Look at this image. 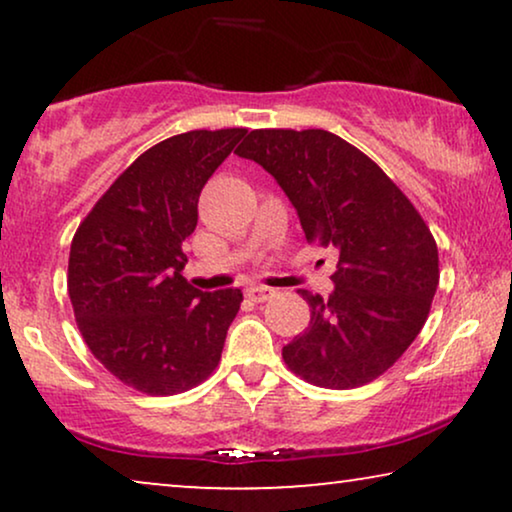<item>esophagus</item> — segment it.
I'll use <instances>...</instances> for the list:
<instances>
[{"instance_id":"esophagus-1","label":"esophagus","mask_w":512,"mask_h":512,"mask_svg":"<svg viewBox=\"0 0 512 512\" xmlns=\"http://www.w3.org/2000/svg\"><path fill=\"white\" fill-rule=\"evenodd\" d=\"M272 296H275V291L268 289V286H251V289H247V298L254 300V303H265Z\"/></svg>"}]
</instances>
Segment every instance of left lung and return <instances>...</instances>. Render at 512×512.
<instances>
[{
  "mask_svg": "<svg viewBox=\"0 0 512 512\" xmlns=\"http://www.w3.org/2000/svg\"><path fill=\"white\" fill-rule=\"evenodd\" d=\"M235 153L277 179L307 242L338 249L331 296L300 289L312 317L282 349L284 363L324 389L377 380L422 331L438 289L422 214L375 160L328 130H251Z\"/></svg>",
  "mask_w": 512,
  "mask_h": 512,
  "instance_id": "left-lung-1",
  "label": "left lung"
}]
</instances>
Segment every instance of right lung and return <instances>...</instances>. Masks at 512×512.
Instances as JSON below:
<instances>
[{
	"label": "right lung",
	"instance_id": "add662e5",
	"mask_svg": "<svg viewBox=\"0 0 512 512\" xmlns=\"http://www.w3.org/2000/svg\"><path fill=\"white\" fill-rule=\"evenodd\" d=\"M247 128L191 130L144 151L95 202L69 249L76 326L116 380L149 396L198 387L221 361L240 289L202 293L181 275L198 198Z\"/></svg>",
	"mask_w": 512,
	"mask_h": 512
}]
</instances>
